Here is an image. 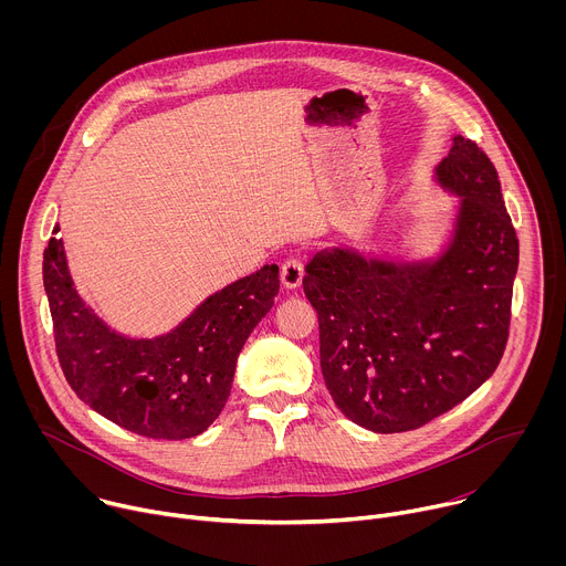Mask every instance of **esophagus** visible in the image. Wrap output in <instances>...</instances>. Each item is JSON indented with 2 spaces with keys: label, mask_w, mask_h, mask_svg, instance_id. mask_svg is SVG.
<instances>
[{
  "label": "esophagus",
  "mask_w": 566,
  "mask_h": 566,
  "mask_svg": "<svg viewBox=\"0 0 566 566\" xmlns=\"http://www.w3.org/2000/svg\"><path fill=\"white\" fill-rule=\"evenodd\" d=\"M302 277H304V266L297 258H291L282 264V271H280V280H282V286L289 289V291H295L300 284H302Z\"/></svg>",
  "instance_id": "esophagus-1"
}]
</instances>
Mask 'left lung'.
<instances>
[{"label": "left lung", "instance_id": "left-lung-1", "mask_svg": "<svg viewBox=\"0 0 566 566\" xmlns=\"http://www.w3.org/2000/svg\"><path fill=\"white\" fill-rule=\"evenodd\" d=\"M434 184L459 197L434 258L334 247L302 280L317 313L319 367L338 410L378 434L459 406L497 369L511 325L520 241L491 158L452 136Z\"/></svg>", "mask_w": 566, "mask_h": 566}]
</instances>
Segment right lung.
<instances>
[{"label":"right lung","mask_w":566,"mask_h":566,"mask_svg":"<svg viewBox=\"0 0 566 566\" xmlns=\"http://www.w3.org/2000/svg\"><path fill=\"white\" fill-rule=\"evenodd\" d=\"M277 273L266 264L206 297L168 334L129 338L77 295L62 239L51 237L42 275L66 382L94 412L134 434H201L226 406L241 347L275 302Z\"/></svg>","instance_id":"1"}]
</instances>
